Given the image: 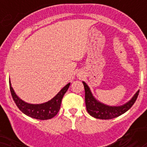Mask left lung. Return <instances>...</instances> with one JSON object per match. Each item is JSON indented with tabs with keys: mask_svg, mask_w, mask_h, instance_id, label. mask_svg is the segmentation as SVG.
<instances>
[{
	"mask_svg": "<svg viewBox=\"0 0 147 147\" xmlns=\"http://www.w3.org/2000/svg\"><path fill=\"white\" fill-rule=\"evenodd\" d=\"M82 83L85 88V105H86L87 111L91 116L94 117L95 118L102 119V120L113 119L127 111L134 105L140 92V91H138L134 94V96L133 97L132 99L127 103H126L125 105L119 106V107H111V106L101 104L95 100V98L93 97L92 92L90 91V88L86 85V83L84 82Z\"/></svg>",
	"mask_w": 147,
	"mask_h": 147,
	"instance_id": "left-lung-1",
	"label": "left lung"
}]
</instances>
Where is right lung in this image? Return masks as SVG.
I'll use <instances>...</instances> for the list:
<instances>
[{"label":"right lung","instance_id":"add662e5","mask_svg":"<svg viewBox=\"0 0 147 147\" xmlns=\"http://www.w3.org/2000/svg\"><path fill=\"white\" fill-rule=\"evenodd\" d=\"M9 83H10V93L17 107L27 116L38 120H49L53 118V117H55L58 114V112L59 111L62 98L70 85V83L65 85L52 100H49L48 102L40 104V105H31L24 102V100L20 99L17 96V94H15L13 88L11 87L10 81Z\"/></svg>","mask_w":147,"mask_h":147}]
</instances>
